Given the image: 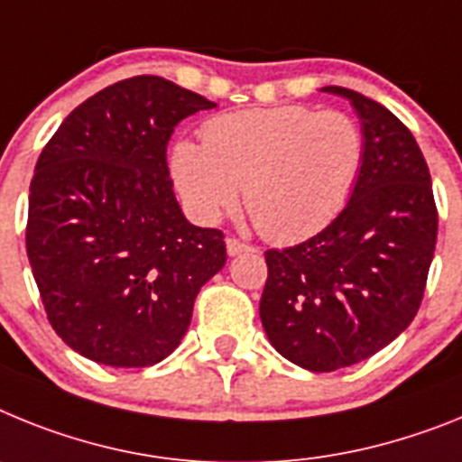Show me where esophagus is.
<instances>
[{
	"mask_svg": "<svg viewBox=\"0 0 462 462\" xmlns=\"http://www.w3.org/2000/svg\"><path fill=\"white\" fill-rule=\"evenodd\" d=\"M226 248H227V255H239V254H244V251H251V246H248V244L239 242V239H235V236H227Z\"/></svg>",
	"mask_w": 462,
	"mask_h": 462,
	"instance_id": "34e87169",
	"label": "esophagus"
}]
</instances>
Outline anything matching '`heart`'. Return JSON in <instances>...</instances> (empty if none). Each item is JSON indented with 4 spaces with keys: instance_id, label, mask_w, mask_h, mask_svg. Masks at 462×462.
<instances>
[{
    "instance_id": "b5f03b06",
    "label": "heart",
    "mask_w": 462,
    "mask_h": 462,
    "mask_svg": "<svg viewBox=\"0 0 462 462\" xmlns=\"http://www.w3.org/2000/svg\"><path fill=\"white\" fill-rule=\"evenodd\" d=\"M202 142L171 148V179L188 214L211 226L242 188L258 230L281 244L314 235L342 211L365 158L351 116L298 104L216 116Z\"/></svg>"
}]
</instances>
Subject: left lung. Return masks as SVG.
<instances>
[{"label": "left lung", "instance_id": "1", "mask_svg": "<svg viewBox=\"0 0 462 462\" xmlns=\"http://www.w3.org/2000/svg\"><path fill=\"white\" fill-rule=\"evenodd\" d=\"M360 118L365 158L342 214L307 242L267 251L260 320L272 346L309 372L370 358L414 320L437 242L430 171L386 106L339 86Z\"/></svg>", "mask_w": 462, "mask_h": 462}]
</instances>
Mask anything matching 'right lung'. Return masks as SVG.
I'll return each mask as SVG.
<instances>
[{"label": "right lung", "mask_w": 462, "mask_h": 462, "mask_svg": "<svg viewBox=\"0 0 462 462\" xmlns=\"http://www.w3.org/2000/svg\"><path fill=\"white\" fill-rule=\"evenodd\" d=\"M216 104L134 76L76 106L39 155L27 258L53 330L111 367H148L181 344L199 288L226 264L223 232L188 223L167 143Z\"/></svg>", "instance_id": "right-lung-1"}]
</instances>
